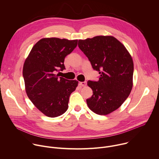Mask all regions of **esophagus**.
Listing matches in <instances>:
<instances>
[{
  "label": "esophagus",
  "instance_id": "obj_1",
  "mask_svg": "<svg viewBox=\"0 0 159 159\" xmlns=\"http://www.w3.org/2000/svg\"><path fill=\"white\" fill-rule=\"evenodd\" d=\"M79 85H80L82 87H85L87 85V82H80L79 83Z\"/></svg>",
  "mask_w": 159,
  "mask_h": 159
}]
</instances>
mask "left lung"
<instances>
[{"mask_svg": "<svg viewBox=\"0 0 159 159\" xmlns=\"http://www.w3.org/2000/svg\"><path fill=\"white\" fill-rule=\"evenodd\" d=\"M79 47L99 72L97 82L89 80L93 94L86 100L89 109L107 115L119 108L133 87V61L124 45L112 36H97L79 40Z\"/></svg>", "mask_w": 159, "mask_h": 159, "instance_id": "left-lung-1", "label": "left lung"}]
</instances>
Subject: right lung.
I'll return each instance as SVG.
<instances>
[{"mask_svg": "<svg viewBox=\"0 0 159 159\" xmlns=\"http://www.w3.org/2000/svg\"><path fill=\"white\" fill-rule=\"evenodd\" d=\"M77 39L44 38L39 40L26 58L22 70L29 99L48 117L59 116L69 107V97L79 82L59 77L65 69L64 60L77 47Z\"/></svg>", "mask_w": 159, "mask_h": 159, "instance_id": "add662e5", "label": "right lung"}]
</instances>
